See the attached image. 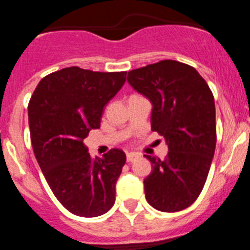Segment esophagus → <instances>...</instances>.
I'll use <instances>...</instances> for the list:
<instances>
[{"instance_id": "esophagus-1", "label": "esophagus", "mask_w": 250, "mask_h": 250, "mask_svg": "<svg viewBox=\"0 0 250 250\" xmlns=\"http://www.w3.org/2000/svg\"><path fill=\"white\" fill-rule=\"evenodd\" d=\"M138 158H139V154H135V152H127L126 154L127 163H132V161H135Z\"/></svg>"}]
</instances>
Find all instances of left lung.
I'll list each match as a JSON object with an SVG mask.
<instances>
[{"mask_svg":"<svg viewBox=\"0 0 250 250\" xmlns=\"http://www.w3.org/2000/svg\"><path fill=\"white\" fill-rule=\"evenodd\" d=\"M127 81L152 104L151 130L165 138V159L145 178L146 200L160 211L190 207L207 182L216 145L215 104L210 87L193 66L163 60L131 70Z\"/></svg>","mask_w":250,"mask_h":250,"instance_id":"1","label":"left lung"}]
</instances>
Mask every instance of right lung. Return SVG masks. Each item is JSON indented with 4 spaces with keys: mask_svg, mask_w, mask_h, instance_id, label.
<instances>
[{
    "mask_svg": "<svg viewBox=\"0 0 250 250\" xmlns=\"http://www.w3.org/2000/svg\"><path fill=\"white\" fill-rule=\"evenodd\" d=\"M126 71L99 72L71 66L40 81L28 103L35 156L56 199L83 218L105 214L115 203V184L126 161L111 149L91 158L83 139L100 127L104 106L118 94Z\"/></svg>",
    "mask_w": 250,
    "mask_h": 250,
    "instance_id": "1",
    "label": "right lung"
}]
</instances>
